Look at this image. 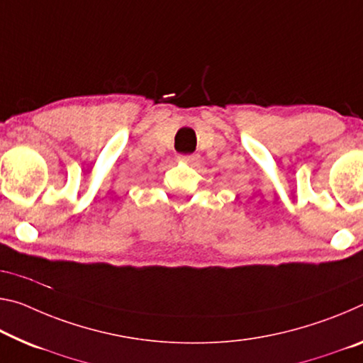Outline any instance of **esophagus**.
Returning <instances> with one entry per match:
<instances>
[{
  "mask_svg": "<svg viewBox=\"0 0 363 363\" xmlns=\"http://www.w3.org/2000/svg\"><path fill=\"white\" fill-rule=\"evenodd\" d=\"M181 160L187 161V163H191V164H197L200 157L199 155H184V157H181Z\"/></svg>",
  "mask_w": 363,
  "mask_h": 363,
  "instance_id": "1",
  "label": "esophagus"
}]
</instances>
